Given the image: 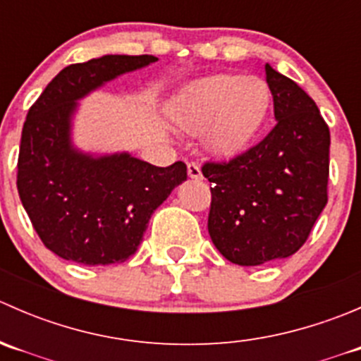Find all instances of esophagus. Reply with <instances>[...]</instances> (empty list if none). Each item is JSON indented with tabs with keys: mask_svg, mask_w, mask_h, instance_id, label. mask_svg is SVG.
I'll return each mask as SVG.
<instances>
[{
	"mask_svg": "<svg viewBox=\"0 0 361 361\" xmlns=\"http://www.w3.org/2000/svg\"><path fill=\"white\" fill-rule=\"evenodd\" d=\"M187 171H188V176L194 178V180H201V178H202L201 166H199L197 162H190V164H188Z\"/></svg>",
	"mask_w": 361,
	"mask_h": 361,
	"instance_id": "34e87169",
	"label": "esophagus"
}]
</instances>
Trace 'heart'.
<instances>
[{
  "label": "heart",
  "mask_w": 361,
  "mask_h": 361,
  "mask_svg": "<svg viewBox=\"0 0 361 361\" xmlns=\"http://www.w3.org/2000/svg\"><path fill=\"white\" fill-rule=\"evenodd\" d=\"M271 90L257 76H206L190 83L171 104V115L185 129H207V143L218 155L245 150L264 123Z\"/></svg>",
  "instance_id": "obj_1"
}]
</instances>
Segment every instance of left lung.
I'll use <instances>...</instances> for the list:
<instances>
[{
  "instance_id": "8db88e82",
  "label": "left lung",
  "mask_w": 361,
  "mask_h": 361,
  "mask_svg": "<svg viewBox=\"0 0 361 361\" xmlns=\"http://www.w3.org/2000/svg\"><path fill=\"white\" fill-rule=\"evenodd\" d=\"M276 126L228 162H206L207 231L238 265H262L297 253L329 201L330 130L314 101L265 64Z\"/></svg>"
}]
</instances>
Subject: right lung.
<instances>
[{
    "label": "right lung",
    "mask_w": 361,
    "mask_h": 361,
    "mask_svg": "<svg viewBox=\"0 0 361 361\" xmlns=\"http://www.w3.org/2000/svg\"><path fill=\"white\" fill-rule=\"evenodd\" d=\"M154 56H103L64 68L29 108L20 137L17 190L50 251L82 265L126 262L154 211L187 180L185 162L157 167L127 152L94 157L71 143L78 99Z\"/></svg>",
    "instance_id": "1"
}]
</instances>
